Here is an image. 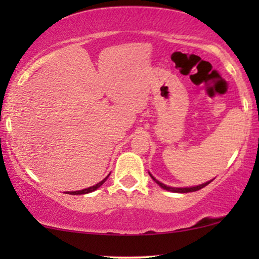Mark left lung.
<instances>
[{
	"instance_id": "left-lung-1",
	"label": "left lung",
	"mask_w": 259,
	"mask_h": 259,
	"mask_svg": "<svg viewBox=\"0 0 259 259\" xmlns=\"http://www.w3.org/2000/svg\"><path fill=\"white\" fill-rule=\"evenodd\" d=\"M151 175V178H152V179L156 181L157 184H158V185L162 187V189H164V190H168V191H171V192H179V194H186V192H194V191H197V190H201L202 187H204V186H207L208 184L210 183V181H207V183H204V184H201V185H198V186H192V187H170V186H167V185H164V184H162L160 183V181H158L157 179H154V178L152 177V174H150Z\"/></svg>"
}]
</instances>
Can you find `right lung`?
<instances>
[{"mask_svg": "<svg viewBox=\"0 0 259 259\" xmlns=\"http://www.w3.org/2000/svg\"><path fill=\"white\" fill-rule=\"evenodd\" d=\"M109 177V175H108ZM108 177H106L105 179H103L102 181H100L99 184H96V185H94V186H90V187H88V189H84V190H80V191H68V194L69 195H84V194H89V192H92V191H95V190H97L99 189V187L102 185L103 183H105V181L107 180V178Z\"/></svg>", "mask_w": 259, "mask_h": 259, "instance_id": "right-lung-1", "label": "right lung"}]
</instances>
